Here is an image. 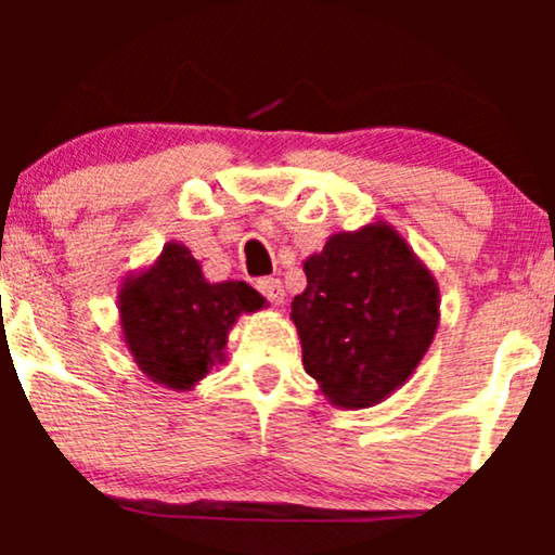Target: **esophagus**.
<instances>
[{"label":"esophagus","mask_w":555,"mask_h":555,"mask_svg":"<svg viewBox=\"0 0 555 555\" xmlns=\"http://www.w3.org/2000/svg\"><path fill=\"white\" fill-rule=\"evenodd\" d=\"M258 289H260V295H263L266 299H269L271 305H284V286H282V282H279V279H260L258 282Z\"/></svg>","instance_id":"1"}]
</instances>
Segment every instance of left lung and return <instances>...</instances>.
Segmentation results:
<instances>
[{"label": "left lung", "mask_w": 555, "mask_h": 555, "mask_svg": "<svg viewBox=\"0 0 555 555\" xmlns=\"http://www.w3.org/2000/svg\"><path fill=\"white\" fill-rule=\"evenodd\" d=\"M302 269L308 286L289 318L305 373L341 410L380 404L430 349L441 323L436 276L388 221L331 234Z\"/></svg>", "instance_id": "obj_1"}]
</instances>
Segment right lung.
I'll list each match as a JSON object with an SVG mask.
<instances>
[{
  "instance_id": "1",
  "label": "right lung",
  "mask_w": 555,
  "mask_h": 555,
  "mask_svg": "<svg viewBox=\"0 0 555 555\" xmlns=\"http://www.w3.org/2000/svg\"><path fill=\"white\" fill-rule=\"evenodd\" d=\"M266 297L245 282H208L182 242L119 284V328L140 373L171 391H190L227 360L229 331Z\"/></svg>"
}]
</instances>
